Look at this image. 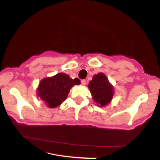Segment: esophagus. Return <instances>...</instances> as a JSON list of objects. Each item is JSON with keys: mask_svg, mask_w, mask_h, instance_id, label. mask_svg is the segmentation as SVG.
Wrapping results in <instances>:
<instances>
[{"mask_svg": "<svg viewBox=\"0 0 160 160\" xmlns=\"http://www.w3.org/2000/svg\"><path fill=\"white\" fill-rule=\"evenodd\" d=\"M86 83V80H81V84H82V86H85Z\"/></svg>", "mask_w": 160, "mask_h": 160, "instance_id": "esophagus-1", "label": "esophagus"}]
</instances>
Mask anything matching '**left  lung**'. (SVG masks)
<instances>
[{
  "mask_svg": "<svg viewBox=\"0 0 160 160\" xmlns=\"http://www.w3.org/2000/svg\"><path fill=\"white\" fill-rule=\"evenodd\" d=\"M93 100L98 106H104L111 101L113 95V86L102 73L95 75L88 85Z\"/></svg>",
  "mask_w": 160,
  "mask_h": 160,
  "instance_id": "left-lung-1",
  "label": "left lung"
}]
</instances>
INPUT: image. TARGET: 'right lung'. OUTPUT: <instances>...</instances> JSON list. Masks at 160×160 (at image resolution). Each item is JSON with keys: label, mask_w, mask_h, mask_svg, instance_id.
<instances>
[{"label": "right lung", "mask_w": 160, "mask_h": 160, "mask_svg": "<svg viewBox=\"0 0 160 160\" xmlns=\"http://www.w3.org/2000/svg\"><path fill=\"white\" fill-rule=\"evenodd\" d=\"M80 83L78 78L71 79L69 75L59 73L52 78H47L40 82L38 95L49 108H56L65 102L70 89Z\"/></svg>", "instance_id": "add662e5"}]
</instances>
